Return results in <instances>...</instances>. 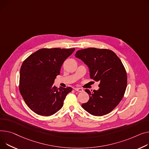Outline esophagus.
Instances as JSON below:
<instances>
[{"mask_svg":"<svg viewBox=\"0 0 149 149\" xmlns=\"http://www.w3.org/2000/svg\"><path fill=\"white\" fill-rule=\"evenodd\" d=\"M75 91L78 92H83V89L81 88H75Z\"/></svg>","mask_w":149,"mask_h":149,"instance_id":"34e87169","label":"esophagus"}]
</instances>
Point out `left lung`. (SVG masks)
I'll use <instances>...</instances> for the list:
<instances>
[{
  "mask_svg": "<svg viewBox=\"0 0 149 149\" xmlns=\"http://www.w3.org/2000/svg\"><path fill=\"white\" fill-rule=\"evenodd\" d=\"M75 56L88 66L91 78L100 81L97 91L86 89L89 100L81 107L95 116L110 113L122 100L127 86V74L121 60L113 51L104 48L80 49Z\"/></svg>",
  "mask_w": 149,
  "mask_h": 149,
  "instance_id": "left-lung-1",
  "label": "left lung"
}]
</instances>
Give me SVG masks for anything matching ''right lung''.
I'll list each match as a JSON object with an SVG mask.
<instances>
[{"mask_svg": "<svg viewBox=\"0 0 149 149\" xmlns=\"http://www.w3.org/2000/svg\"><path fill=\"white\" fill-rule=\"evenodd\" d=\"M75 48H42L26 58L19 73V90L32 111L49 116L61 110L70 87L57 88L53 84L61 66Z\"/></svg>", "mask_w": 149, "mask_h": 149, "instance_id": "1", "label": "right lung"}]
</instances>
